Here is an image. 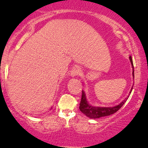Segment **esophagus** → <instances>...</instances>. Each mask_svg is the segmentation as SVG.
<instances>
[{"instance_id": "esophagus-1", "label": "esophagus", "mask_w": 148, "mask_h": 148, "mask_svg": "<svg viewBox=\"0 0 148 148\" xmlns=\"http://www.w3.org/2000/svg\"><path fill=\"white\" fill-rule=\"evenodd\" d=\"M81 73V69L78 66H76V67H74L71 71V77H76L80 75Z\"/></svg>"}]
</instances>
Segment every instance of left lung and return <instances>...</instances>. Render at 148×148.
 <instances>
[{"instance_id":"left-lung-1","label":"left lung","mask_w":148,"mask_h":148,"mask_svg":"<svg viewBox=\"0 0 148 148\" xmlns=\"http://www.w3.org/2000/svg\"><path fill=\"white\" fill-rule=\"evenodd\" d=\"M129 59H130L131 65H132L133 68V76L134 78V67H133V60L131 56H129ZM133 90V87L129 92V94L131 93V91ZM129 97V96H128ZM126 98L122 102L117 106H113V107H100V106H92L89 104L88 101H87L86 93L84 91H82V99H81V102L79 104V110L82 113L86 114L88 117H90V119H98L100 118V117H104L106 116H109V115L114 114V113L116 112L121 107L123 106V104L126 102L127 100Z\"/></svg>"}]
</instances>
